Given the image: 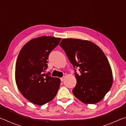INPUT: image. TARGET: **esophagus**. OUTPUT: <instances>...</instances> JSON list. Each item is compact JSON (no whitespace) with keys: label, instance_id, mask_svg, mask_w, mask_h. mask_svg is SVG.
<instances>
[{"label":"esophagus","instance_id":"34e87169","mask_svg":"<svg viewBox=\"0 0 126 126\" xmlns=\"http://www.w3.org/2000/svg\"><path fill=\"white\" fill-rule=\"evenodd\" d=\"M64 79V77H63L61 78V80L62 81H62H63Z\"/></svg>","mask_w":126,"mask_h":126}]
</instances>
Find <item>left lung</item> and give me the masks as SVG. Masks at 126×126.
Here are the masks:
<instances>
[{"instance_id":"8db88e82","label":"left lung","mask_w":126,"mask_h":126,"mask_svg":"<svg viewBox=\"0 0 126 126\" xmlns=\"http://www.w3.org/2000/svg\"><path fill=\"white\" fill-rule=\"evenodd\" d=\"M59 46L80 73L75 72L77 84L72 91L74 96L86 104L101 101L113 83L111 67L103 51L93 42L73 38L63 39Z\"/></svg>"}]
</instances>
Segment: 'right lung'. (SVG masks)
I'll use <instances>...</instances> for the list:
<instances>
[{
    "mask_svg": "<svg viewBox=\"0 0 126 126\" xmlns=\"http://www.w3.org/2000/svg\"><path fill=\"white\" fill-rule=\"evenodd\" d=\"M60 38L50 36L34 38L20 50L16 64V82L20 93L32 103L42 106L54 98L61 84L58 78L44 73L48 57L58 45Z\"/></svg>",
    "mask_w": 126,
    "mask_h": 126,
    "instance_id": "1",
    "label": "right lung"
}]
</instances>
